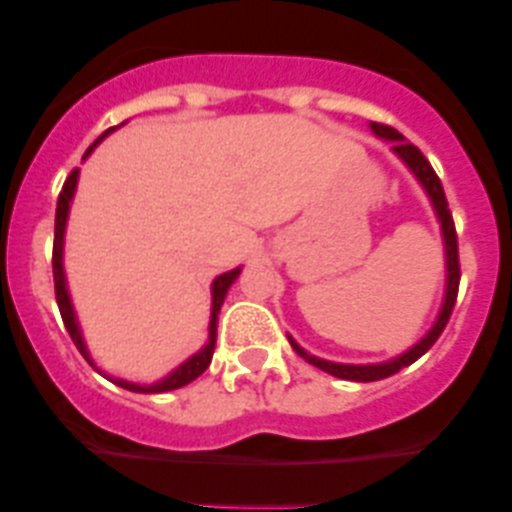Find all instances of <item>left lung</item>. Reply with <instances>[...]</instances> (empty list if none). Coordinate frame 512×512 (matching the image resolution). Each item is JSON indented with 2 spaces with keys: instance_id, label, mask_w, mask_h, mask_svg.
<instances>
[{
  "instance_id": "1",
  "label": "left lung",
  "mask_w": 512,
  "mask_h": 512,
  "mask_svg": "<svg viewBox=\"0 0 512 512\" xmlns=\"http://www.w3.org/2000/svg\"><path fill=\"white\" fill-rule=\"evenodd\" d=\"M371 131H374L379 138H386V141L394 143V146H391V151L404 160L406 165H409L411 173L416 175L418 183L423 185V190H426L428 198H431L433 210H436L438 223H441V230H443V242H446V272H448L446 275V297H443V307H441V312H438V319H436V324L431 327V332H428L421 342L414 344L409 352H404L391 361H384V364H334V361H324V359H319V356L307 354L297 342H294L292 337H289V344H292V349L302 356V359H307L309 364L317 366V369H322V371H327V374L337 376V379H347V381L386 379V376L396 374V371H401L404 366L414 364L416 359H421V356L426 354L433 344H436V339L441 337L443 329H446L448 319H451V312H453V304H456V297H458V282H461L456 225H453V215H451V210H448L446 193H443V185H441V180H438L436 170L431 168V163H428L426 156L418 151L414 143L406 141V138L401 136L396 128L384 126V123H371Z\"/></svg>"
}]
</instances>
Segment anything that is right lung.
<instances>
[{
	"instance_id": "add662e5",
	"label": "right lung",
	"mask_w": 512,
	"mask_h": 512,
	"mask_svg": "<svg viewBox=\"0 0 512 512\" xmlns=\"http://www.w3.org/2000/svg\"><path fill=\"white\" fill-rule=\"evenodd\" d=\"M113 128H108L106 133H103L98 141H103V138L111 133ZM98 141L94 146H89V151L84 153V158L89 156L91 151L98 146ZM76 180H79V168H74L69 173V178H66L64 188H61L59 193V203H56V223H54V255H51V267H54V292H56V304H59V312H61V319H64V327L66 332L71 334V339H74L76 349H79L81 354H84V359L89 361V364H94L91 361L89 352H86V344H84V337H81V329H79V322H76V314H74V307H71V299H69V289H66V277H64V230H66V218H69V203L71 198H74V190H76ZM237 275H240V267L237 270H230L225 272V275H220L218 280L213 282V312H210V337H208V344H205L203 349H200L198 354L190 356L188 361H183V364L178 366L175 371H170L165 379L156 381V384L151 386H141V384H133V381H123V379H111L113 384H118L121 389H128V391H136V394H163V391H173V389H180V386L190 384V381L198 379L200 374H203L205 369L210 366V359H213V352H215V337H218V314H220V307H223L225 302V294L227 289H230L232 282L237 280ZM106 376V374H103Z\"/></svg>"
}]
</instances>
